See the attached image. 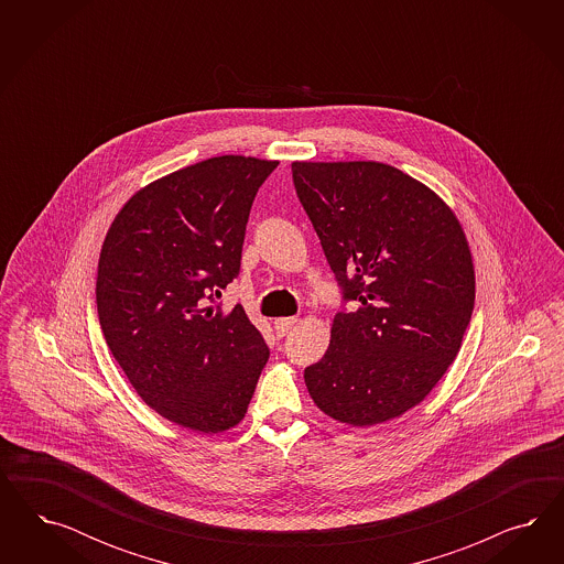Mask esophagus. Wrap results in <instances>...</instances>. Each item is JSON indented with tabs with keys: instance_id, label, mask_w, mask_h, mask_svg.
<instances>
[{
	"instance_id": "34e87169",
	"label": "esophagus",
	"mask_w": 564,
	"mask_h": 564,
	"mask_svg": "<svg viewBox=\"0 0 564 564\" xmlns=\"http://www.w3.org/2000/svg\"><path fill=\"white\" fill-rule=\"evenodd\" d=\"M295 325H297V318H276L274 321V330H276L279 337H285Z\"/></svg>"
}]
</instances>
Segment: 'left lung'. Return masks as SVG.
Instances as JSON below:
<instances>
[{
  "label": "left lung",
  "mask_w": 564,
  "mask_h": 564,
  "mask_svg": "<svg viewBox=\"0 0 564 564\" xmlns=\"http://www.w3.org/2000/svg\"><path fill=\"white\" fill-rule=\"evenodd\" d=\"M293 184L330 271L354 300L304 370L328 417L376 426L420 405L462 349L476 271L443 198L378 161H293Z\"/></svg>",
  "instance_id": "1"
}]
</instances>
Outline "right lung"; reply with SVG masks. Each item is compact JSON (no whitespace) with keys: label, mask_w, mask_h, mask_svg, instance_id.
Returning <instances> with one entry per match:
<instances>
[{"label":"right lung","mask_w":564,"mask_h":564,"mask_svg":"<svg viewBox=\"0 0 564 564\" xmlns=\"http://www.w3.org/2000/svg\"><path fill=\"white\" fill-rule=\"evenodd\" d=\"M276 165L223 154L173 171L138 189L102 241L105 341L140 399L177 426H238L267 366L243 307L210 302L238 276L250 208Z\"/></svg>","instance_id":"right-lung-1"}]
</instances>
